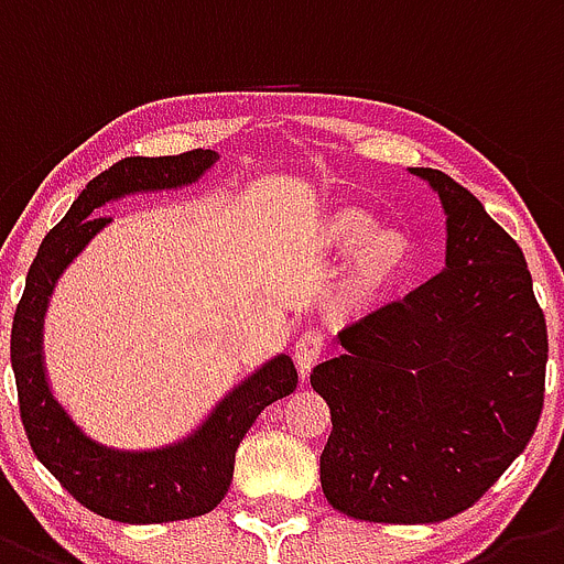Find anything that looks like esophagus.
Returning <instances> with one entry per match:
<instances>
[{"label":"esophagus","mask_w":564,"mask_h":564,"mask_svg":"<svg viewBox=\"0 0 564 564\" xmlns=\"http://www.w3.org/2000/svg\"><path fill=\"white\" fill-rule=\"evenodd\" d=\"M323 345H326V339H323L319 332L301 334V339L294 343V365H297L301 379H308V373H312V368L317 365V359L323 357Z\"/></svg>","instance_id":"esophagus-1"}]
</instances>
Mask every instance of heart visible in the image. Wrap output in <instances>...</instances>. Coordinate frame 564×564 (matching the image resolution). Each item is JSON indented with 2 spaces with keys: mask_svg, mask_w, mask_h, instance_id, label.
<instances>
[{
  "mask_svg": "<svg viewBox=\"0 0 564 564\" xmlns=\"http://www.w3.org/2000/svg\"><path fill=\"white\" fill-rule=\"evenodd\" d=\"M323 245L343 256L354 252L351 289L362 301L390 292L413 263V245L404 232L377 230V221L354 207H345L328 219Z\"/></svg>",
  "mask_w": 564,
  "mask_h": 564,
  "instance_id": "obj_1",
  "label": "heart"
}]
</instances>
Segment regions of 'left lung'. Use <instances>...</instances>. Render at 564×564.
Instances as JSON below:
<instances>
[{
	"label": "left lung",
	"instance_id": "left-lung-1",
	"mask_svg": "<svg viewBox=\"0 0 564 564\" xmlns=\"http://www.w3.org/2000/svg\"><path fill=\"white\" fill-rule=\"evenodd\" d=\"M446 213V267L337 334L312 370L332 410L319 484L368 522H441L475 506L529 446L545 399L547 332L514 238L475 196L413 169Z\"/></svg>",
	"mask_w": 564,
	"mask_h": 564
}]
</instances>
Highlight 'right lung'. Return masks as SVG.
<instances>
[{
  "label": "right lung",
  "mask_w": 564,
  "mask_h": 564,
  "mask_svg": "<svg viewBox=\"0 0 564 564\" xmlns=\"http://www.w3.org/2000/svg\"><path fill=\"white\" fill-rule=\"evenodd\" d=\"M216 151L176 156H129L95 176L67 216L44 236L30 263L24 294L13 314L10 365L17 377L19 410L35 458L86 509L131 525L174 522L213 511L225 500L236 466V449L267 404L297 388L289 354H278L238 382L199 427L160 449H115L84 433L53 395L44 370V314L50 294L69 263L109 225L95 216L104 205L131 194L176 191L202 180Z\"/></svg>",
  "instance_id": "right-lung-1"
}]
</instances>
